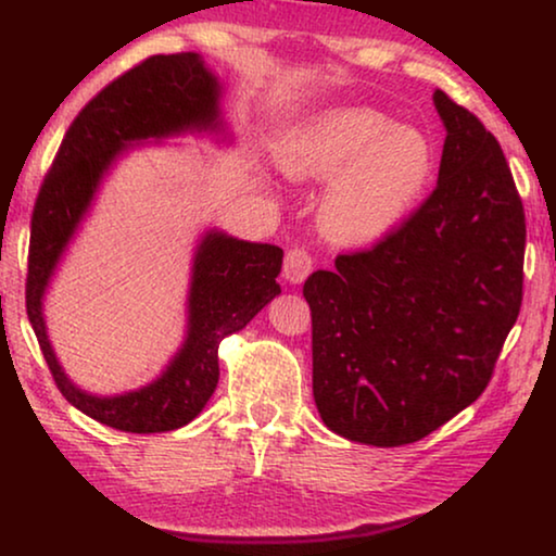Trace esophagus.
Here are the masks:
<instances>
[{
  "instance_id": "34e87169",
  "label": "esophagus",
  "mask_w": 556,
  "mask_h": 556,
  "mask_svg": "<svg viewBox=\"0 0 556 556\" xmlns=\"http://www.w3.org/2000/svg\"><path fill=\"white\" fill-rule=\"evenodd\" d=\"M314 270V261H311V255L306 253L303 248H291L286 253V261H283V278L288 283L299 286L303 280L308 278V273Z\"/></svg>"
}]
</instances>
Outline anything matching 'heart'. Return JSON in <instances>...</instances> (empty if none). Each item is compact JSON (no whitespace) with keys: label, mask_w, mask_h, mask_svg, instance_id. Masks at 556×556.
I'll use <instances>...</instances> for the list:
<instances>
[{"label":"heart","mask_w":556,"mask_h":556,"mask_svg":"<svg viewBox=\"0 0 556 556\" xmlns=\"http://www.w3.org/2000/svg\"><path fill=\"white\" fill-rule=\"evenodd\" d=\"M293 181H331L318 227L344 248H369L392 235L420 204L435 172V149L420 128L392 124L364 105H341L293 128L276 149Z\"/></svg>","instance_id":"b5f03b06"}]
</instances>
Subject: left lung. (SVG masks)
Here are the masks:
<instances>
[{
    "label": "left lung",
    "instance_id": "left-lung-1",
    "mask_svg": "<svg viewBox=\"0 0 556 556\" xmlns=\"http://www.w3.org/2000/svg\"><path fill=\"white\" fill-rule=\"evenodd\" d=\"M438 187L375 248L311 273L314 400L354 443L397 447L489 387L523 288L521 197L491 131L443 90Z\"/></svg>",
    "mask_w": 556,
    "mask_h": 556
}]
</instances>
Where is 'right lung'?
<instances>
[{
  "mask_svg": "<svg viewBox=\"0 0 556 556\" xmlns=\"http://www.w3.org/2000/svg\"><path fill=\"white\" fill-rule=\"evenodd\" d=\"M223 90L197 52L154 55L105 86L67 128L33 212L27 316L63 397L93 420L124 432H166L192 422L219 379V341L238 333L280 293L283 250L207 230L197 242L187 293V333L177 354L139 390L93 394L60 367L42 301L80 230L105 174L143 141L181 134H223Z\"/></svg>",
  "mask_w": 556,
  "mask_h": 556,
  "instance_id": "right-lung-1",
  "label": "right lung"
}]
</instances>
